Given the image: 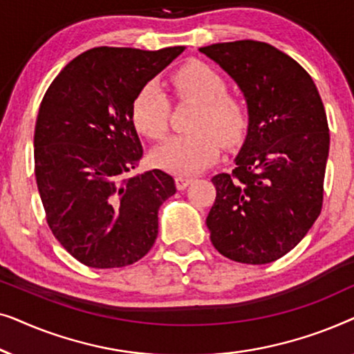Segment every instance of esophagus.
Segmentation results:
<instances>
[{"label":"esophagus","instance_id":"34e87169","mask_svg":"<svg viewBox=\"0 0 354 354\" xmlns=\"http://www.w3.org/2000/svg\"><path fill=\"white\" fill-rule=\"evenodd\" d=\"M193 182L192 177H185V176H178L176 177V185L178 190H185V188L190 185V183Z\"/></svg>","mask_w":354,"mask_h":354}]
</instances>
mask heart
Segmentation results:
<instances>
[{"label": "heart", "instance_id": "b5f03b06", "mask_svg": "<svg viewBox=\"0 0 354 354\" xmlns=\"http://www.w3.org/2000/svg\"><path fill=\"white\" fill-rule=\"evenodd\" d=\"M180 98L200 103L192 129L196 132L174 135L153 151L154 166L188 176L217 161L221 142L239 143L246 129V111L239 100L227 95L225 80L203 62H188L172 75ZM132 119L140 133L161 140L169 127V101L156 84L145 85L135 96Z\"/></svg>", "mask_w": 354, "mask_h": 354}]
</instances>
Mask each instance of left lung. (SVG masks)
Returning <instances> with one entry per match:
<instances>
[{
    "label": "left lung",
    "mask_w": 354,
    "mask_h": 354,
    "mask_svg": "<svg viewBox=\"0 0 354 354\" xmlns=\"http://www.w3.org/2000/svg\"><path fill=\"white\" fill-rule=\"evenodd\" d=\"M200 53L235 82L248 111L235 169L211 178V241L236 263H272L321 214L330 147L321 95L297 61L268 43H216Z\"/></svg>",
    "instance_id": "8db88e82"
}]
</instances>
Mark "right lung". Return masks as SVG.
Returning <instances> with one entry per match:
<instances>
[{
  "instance_id": "1",
  "label": "right lung",
  "mask_w": 354,
  "mask_h": 354,
  "mask_svg": "<svg viewBox=\"0 0 354 354\" xmlns=\"http://www.w3.org/2000/svg\"><path fill=\"white\" fill-rule=\"evenodd\" d=\"M185 46H100L72 59L46 90L35 125V177L48 225L88 268L137 263L158 236V211L176 193L169 174L129 176L143 156L132 104Z\"/></svg>"
}]
</instances>
